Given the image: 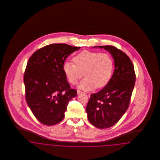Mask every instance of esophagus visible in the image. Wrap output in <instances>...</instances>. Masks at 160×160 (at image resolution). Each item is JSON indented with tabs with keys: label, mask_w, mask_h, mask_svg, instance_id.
Returning a JSON list of instances; mask_svg holds the SVG:
<instances>
[{
	"label": "esophagus",
	"mask_w": 160,
	"mask_h": 160,
	"mask_svg": "<svg viewBox=\"0 0 160 160\" xmlns=\"http://www.w3.org/2000/svg\"><path fill=\"white\" fill-rule=\"evenodd\" d=\"M83 93V92L80 91H77V95H80V94H82Z\"/></svg>",
	"instance_id": "34e87169"
}]
</instances>
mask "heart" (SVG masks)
Listing matches in <instances>:
<instances>
[{"label":"heart","mask_w":160,"mask_h":160,"mask_svg":"<svg viewBox=\"0 0 160 160\" xmlns=\"http://www.w3.org/2000/svg\"><path fill=\"white\" fill-rule=\"evenodd\" d=\"M73 60L76 64L67 61L63 65V71L69 82L77 83L83 77L85 78L78 88L90 91L96 88L106 86L112 78L113 72V61L110 54L84 50L76 55Z\"/></svg>","instance_id":"obj_1"}]
</instances>
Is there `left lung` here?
<instances>
[{"mask_svg":"<svg viewBox=\"0 0 160 160\" xmlns=\"http://www.w3.org/2000/svg\"><path fill=\"white\" fill-rule=\"evenodd\" d=\"M104 48L114 59V70L108 83L92 93L86 107L89 121L100 129L108 128L118 122L129 106L136 75L129 57L112 46H95Z\"/></svg>","mask_w":160,"mask_h":160,"instance_id":"8db88e82","label":"left lung"}]
</instances>
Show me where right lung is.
I'll use <instances>...</instances> for the list:
<instances>
[{
  "label": "right lung",
  "mask_w": 160,
  "mask_h": 160,
  "mask_svg": "<svg viewBox=\"0 0 160 160\" xmlns=\"http://www.w3.org/2000/svg\"><path fill=\"white\" fill-rule=\"evenodd\" d=\"M65 44L45 46L31 56L24 75L26 99L35 118L42 124L53 125L65 117L69 101L76 97L63 71L71 54L80 49Z\"/></svg>",
  "instance_id": "obj_1"
}]
</instances>
